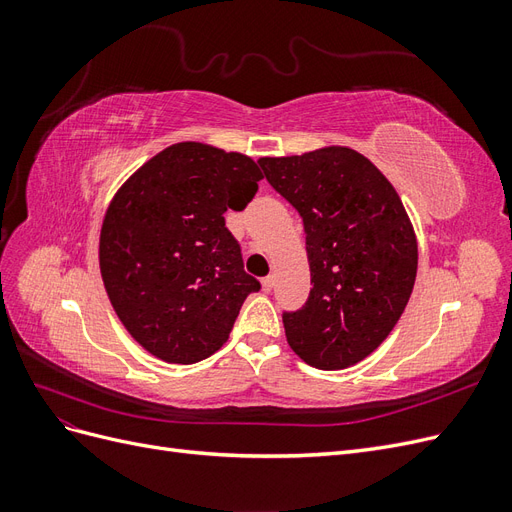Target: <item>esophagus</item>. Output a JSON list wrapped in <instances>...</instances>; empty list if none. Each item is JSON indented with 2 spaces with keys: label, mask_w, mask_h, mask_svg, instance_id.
Returning <instances> with one entry per match:
<instances>
[{
  "label": "esophagus",
  "mask_w": 512,
  "mask_h": 512,
  "mask_svg": "<svg viewBox=\"0 0 512 512\" xmlns=\"http://www.w3.org/2000/svg\"><path fill=\"white\" fill-rule=\"evenodd\" d=\"M273 286H275V277H273V275L262 277V290H265V292H271V290H273Z\"/></svg>",
  "instance_id": "34e87169"
}]
</instances>
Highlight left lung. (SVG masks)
<instances>
[{"label":"left lung","mask_w":512,"mask_h":512,"mask_svg":"<svg viewBox=\"0 0 512 512\" xmlns=\"http://www.w3.org/2000/svg\"><path fill=\"white\" fill-rule=\"evenodd\" d=\"M258 164L305 228L314 286L301 309L284 312L288 344L316 369L356 365L389 337L414 288L418 247L404 203L350 147Z\"/></svg>","instance_id":"left-lung-1"}]
</instances>
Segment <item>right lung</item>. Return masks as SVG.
Here are the masks:
<instances>
[{"label":"right lung","instance_id":"right-lung-1","mask_svg":"<svg viewBox=\"0 0 512 512\" xmlns=\"http://www.w3.org/2000/svg\"><path fill=\"white\" fill-rule=\"evenodd\" d=\"M262 173L243 153L185 141L121 185L100 232V273L123 327L166 363L218 352L256 277L224 213L241 211Z\"/></svg>","mask_w":512,"mask_h":512}]
</instances>
